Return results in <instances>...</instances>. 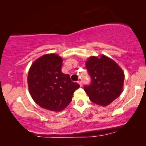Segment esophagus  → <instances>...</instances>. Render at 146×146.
Segmentation results:
<instances>
[{"instance_id": "esophagus-1", "label": "esophagus", "mask_w": 146, "mask_h": 146, "mask_svg": "<svg viewBox=\"0 0 146 146\" xmlns=\"http://www.w3.org/2000/svg\"><path fill=\"white\" fill-rule=\"evenodd\" d=\"M78 82V84H79L80 86L81 87L82 86V80H79Z\"/></svg>"}]
</instances>
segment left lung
<instances>
[{
	"instance_id": "left-lung-1",
	"label": "left lung",
	"mask_w": 146,
	"mask_h": 146,
	"mask_svg": "<svg viewBox=\"0 0 146 146\" xmlns=\"http://www.w3.org/2000/svg\"><path fill=\"white\" fill-rule=\"evenodd\" d=\"M86 67L91 77V83L84 87L90 100L96 104L106 106L121 94L124 74L113 60L100 56L90 57Z\"/></svg>"
}]
</instances>
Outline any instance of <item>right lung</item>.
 I'll list each match as a JSON object with an SVG mask.
<instances>
[{
  "instance_id": "1",
  "label": "right lung",
  "mask_w": 146,
  "mask_h": 146,
  "mask_svg": "<svg viewBox=\"0 0 146 146\" xmlns=\"http://www.w3.org/2000/svg\"><path fill=\"white\" fill-rule=\"evenodd\" d=\"M62 58L56 54L43 55L34 62L28 74V85L34 101L54 111L67 107L80 85L62 72Z\"/></svg>"
}]
</instances>
